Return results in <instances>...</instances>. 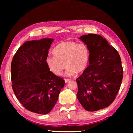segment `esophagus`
Masks as SVG:
<instances>
[{"mask_svg":"<svg viewBox=\"0 0 133 133\" xmlns=\"http://www.w3.org/2000/svg\"><path fill=\"white\" fill-rule=\"evenodd\" d=\"M70 80V79H64V80H65V83H68V82Z\"/></svg>","mask_w":133,"mask_h":133,"instance_id":"esophagus-1","label":"esophagus"}]
</instances>
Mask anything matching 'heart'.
<instances>
[{
  "mask_svg": "<svg viewBox=\"0 0 133 133\" xmlns=\"http://www.w3.org/2000/svg\"><path fill=\"white\" fill-rule=\"evenodd\" d=\"M54 57H48L45 62L49 69L57 75H62L65 65L67 75L80 73L87 68L89 60V51L84 44L73 41L59 43L53 51Z\"/></svg>",
  "mask_w": 133,
  "mask_h": 133,
  "instance_id": "heart-1",
  "label": "heart"
}]
</instances>
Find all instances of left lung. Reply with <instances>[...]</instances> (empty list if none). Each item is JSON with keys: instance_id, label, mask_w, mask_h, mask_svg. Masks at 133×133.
<instances>
[{"instance_id": "1", "label": "left lung", "mask_w": 133, "mask_h": 133, "mask_svg": "<svg viewBox=\"0 0 133 133\" xmlns=\"http://www.w3.org/2000/svg\"><path fill=\"white\" fill-rule=\"evenodd\" d=\"M79 39L89 51V65L76 79L78 99L86 110L108 107L120 89L123 69L118 51L100 35L89 34Z\"/></svg>"}]
</instances>
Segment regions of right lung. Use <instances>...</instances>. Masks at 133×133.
Listing matches in <instances>:
<instances>
[{
    "instance_id": "obj_1",
    "label": "right lung",
    "mask_w": 133,
    "mask_h": 133,
    "mask_svg": "<svg viewBox=\"0 0 133 133\" xmlns=\"http://www.w3.org/2000/svg\"><path fill=\"white\" fill-rule=\"evenodd\" d=\"M54 39L28 41L14 54L11 64L12 88L26 110L46 114L52 110L65 84L50 71L45 60Z\"/></svg>"
}]
</instances>
